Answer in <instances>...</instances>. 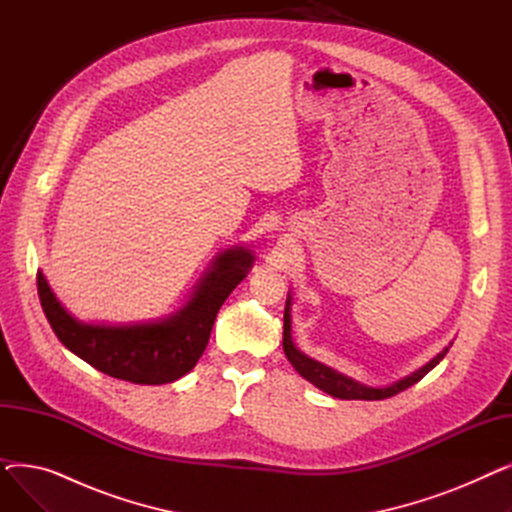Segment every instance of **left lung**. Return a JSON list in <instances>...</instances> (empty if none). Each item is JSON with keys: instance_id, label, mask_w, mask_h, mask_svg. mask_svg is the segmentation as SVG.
Returning a JSON list of instances; mask_svg holds the SVG:
<instances>
[{"instance_id": "obj_1", "label": "left lung", "mask_w": 512, "mask_h": 512, "mask_svg": "<svg viewBox=\"0 0 512 512\" xmlns=\"http://www.w3.org/2000/svg\"><path fill=\"white\" fill-rule=\"evenodd\" d=\"M282 346H284V353L288 357V361L292 363V367L297 369L305 380H309L313 386H317L319 390L328 392L330 396L342 398V400H382V398H390L402 390H407L409 386L417 384L427 371H432L448 353V348L444 353H440L436 359L429 361L425 367H421L419 371H415L409 378L400 380L388 388H367L363 384L353 382L351 378H346V375L321 365L313 359H309L307 355H303L297 346L292 342L290 336V297L286 299V309H284V338H282Z\"/></svg>"}]
</instances>
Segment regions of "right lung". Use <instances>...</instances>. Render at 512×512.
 <instances>
[{
	"mask_svg": "<svg viewBox=\"0 0 512 512\" xmlns=\"http://www.w3.org/2000/svg\"><path fill=\"white\" fill-rule=\"evenodd\" d=\"M253 255L232 249L215 261L195 297L180 313L159 324L85 326L58 303L45 276L37 272V290L51 330L74 355L112 378L130 384H170L191 371L209 342L215 315L230 292L247 276Z\"/></svg>",
	"mask_w": 512,
	"mask_h": 512,
	"instance_id": "1",
	"label": "right lung"
}]
</instances>
